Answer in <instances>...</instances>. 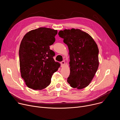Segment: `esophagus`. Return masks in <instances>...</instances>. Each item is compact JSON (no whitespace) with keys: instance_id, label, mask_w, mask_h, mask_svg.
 <instances>
[{"instance_id":"obj_1","label":"esophagus","mask_w":120,"mask_h":120,"mask_svg":"<svg viewBox=\"0 0 120 120\" xmlns=\"http://www.w3.org/2000/svg\"><path fill=\"white\" fill-rule=\"evenodd\" d=\"M60 64H61V66L63 67V66H64V65L65 64V62H64V61H62V62L60 63Z\"/></svg>"}]
</instances>
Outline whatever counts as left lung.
<instances>
[{
	"label": "left lung",
	"instance_id": "1",
	"mask_svg": "<svg viewBox=\"0 0 120 120\" xmlns=\"http://www.w3.org/2000/svg\"><path fill=\"white\" fill-rule=\"evenodd\" d=\"M59 36L67 45L70 55V75L67 82L75 88L87 86L99 66V49L93 38L79 29L61 30Z\"/></svg>",
	"mask_w": 120,
	"mask_h": 120
}]
</instances>
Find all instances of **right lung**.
Masks as SVG:
<instances>
[{
    "label": "right lung",
    "mask_w": 120,
    "mask_h": 120,
    "mask_svg": "<svg viewBox=\"0 0 120 120\" xmlns=\"http://www.w3.org/2000/svg\"><path fill=\"white\" fill-rule=\"evenodd\" d=\"M57 31L39 27L27 33L19 47L22 78L28 87L36 90L45 88L60 64L53 58L55 53L49 46L55 42Z\"/></svg>",
    "instance_id": "1"
}]
</instances>
